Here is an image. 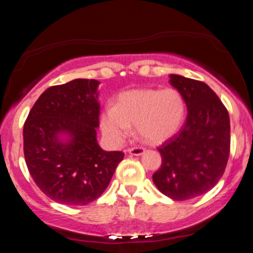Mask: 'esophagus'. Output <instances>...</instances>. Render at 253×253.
<instances>
[{"mask_svg":"<svg viewBox=\"0 0 253 253\" xmlns=\"http://www.w3.org/2000/svg\"><path fill=\"white\" fill-rule=\"evenodd\" d=\"M144 152H145V149L141 146H134V147H130V149H128V153L132 156H140V155H143Z\"/></svg>","mask_w":253,"mask_h":253,"instance_id":"1","label":"esophagus"}]
</instances>
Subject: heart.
I'll use <instances>...</instances> for the list:
<instances>
[{
	"instance_id": "heart-1",
	"label": "heart",
	"mask_w": 253,
	"mask_h": 253,
	"mask_svg": "<svg viewBox=\"0 0 253 253\" xmlns=\"http://www.w3.org/2000/svg\"><path fill=\"white\" fill-rule=\"evenodd\" d=\"M185 113L182 95L175 89H140L120 95L114 108L102 115L107 136L120 141L136 126L141 139L157 143L172 135L181 127Z\"/></svg>"
}]
</instances>
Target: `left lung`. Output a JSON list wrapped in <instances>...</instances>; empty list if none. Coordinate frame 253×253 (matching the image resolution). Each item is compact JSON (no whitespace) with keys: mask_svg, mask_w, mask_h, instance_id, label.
I'll list each match as a JSON object with an SVG mask.
<instances>
[{"mask_svg":"<svg viewBox=\"0 0 253 253\" xmlns=\"http://www.w3.org/2000/svg\"><path fill=\"white\" fill-rule=\"evenodd\" d=\"M187 104V119L176 134L159 145L162 165L152 178L159 191L185 201L211 190L221 178L231 149L226 107L201 81L170 75Z\"/></svg>","mask_w":253,"mask_h":253,"instance_id":"left-lung-1","label":"left lung"}]
</instances>
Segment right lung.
Here are the masks:
<instances>
[{"instance_id": "right-lung-1", "label": "right lung", "mask_w": 253, "mask_h": 253, "mask_svg": "<svg viewBox=\"0 0 253 253\" xmlns=\"http://www.w3.org/2000/svg\"><path fill=\"white\" fill-rule=\"evenodd\" d=\"M96 80H74L46 89L24 125V153L32 178L53 201L84 206L103 194L124 159L96 141L100 118ZM71 139L63 143L57 134Z\"/></svg>"}]
</instances>
